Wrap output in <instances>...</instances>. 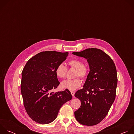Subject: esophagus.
Wrapping results in <instances>:
<instances>
[{
	"label": "esophagus",
	"instance_id": "34e87169",
	"mask_svg": "<svg viewBox=\"0 0 134 134\" xmlns=\"http://www.w3.org/2000/svg\"><path fill=\"white\" fill-rule=\"evenodd\" d=\"M71 94L72 97H74V95H75V92H74L71 91Z\"/></svg>",
	"mask_w": 134,
	"mask_h": 134
}]
</instances>
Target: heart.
Returning a JSON list of instances; mask_svg holds the SVG:
<instances>
[{"label": "heart", "mask_w": 134, "mask_h": 134, "mask_svg": "<svg viewBox=\"0 0 134 134\" xmlns=\"http://www.w3.org/2000/svg\"><path fill=\"white\" fill-rule=\"evenodd\" d=\"M68 64L70 67L76 69L75 77H80L83 79H85L88 75V67L83 64V62L77 59H73L69 61ZM67 69L63 64H59L55 69V73L57 77L60 79H64L66 77ZM82 85V81L80 78L74 80H67L64 81L61 83V87L67 89L70 91H73L78 88Z\"/></svg>", "instance_id": "obj_1"}]
</instances>
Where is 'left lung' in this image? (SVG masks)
I'll use <instances>...</instances> for the list:
<instances>
[{"mask_svg":"<svg viewBox=\"0 0 134 134\" xmlns=\"http://www.w3.org/2000/svg\"><path fill=\"white\" fill-rule=\"evenodd\" d=\"M72 54L86 59L90 69L83 88L75 94L81 102L75 117L82 125H97L106 117L115 100L118 81L115 64L109 55L97 48Z\"/></svg>","mask_w":134,"mask_h":134,"instance_id":"8db88e82","label":"left lung"}]
</instances>
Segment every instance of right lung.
Here are the masks:
<instances>
[{"instance_id":"right-lung-1","label":"right lung","mask_w":134,"mask_h":134,"mask_svg":"<svg viewBox=\"0 0 134 134\" xmlns=\"http://www.w3.org/2000/svg\"><path fill=\"white\" fill-rule=\"evenodd\" d=\"M68 55V52H41L29 59L23 69L21 90L23 104L29 117L36 122H52L62 106L71 100L68 90L51 92L60 84L55 68Z\"/></svg>"}]
</instances>
